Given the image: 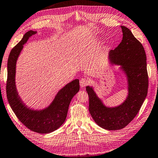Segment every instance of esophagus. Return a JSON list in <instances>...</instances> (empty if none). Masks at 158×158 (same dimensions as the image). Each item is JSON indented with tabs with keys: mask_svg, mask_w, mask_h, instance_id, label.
I'll return each mask as SVG.
<instances>
[{
	"mask_svg": "<svg viewBox=\"0 0 158 158\" xmlns=\"http://www.w3.org/2000/svg\"><path fill=\"white\" fill-rule=\"evenodd\" d=\"M89 80L87 78H82L80 80V85L81 87H85L89 85Z\"/></svg>",
	"mask_w": 158,
	"mask_h": 158,
	"instance_id": "obj_1",
	"label": "esophagus"
}]
</instances>
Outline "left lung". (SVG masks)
Here are the masks:
<instances>
[{"mask_svg":"<svg viewBox=\"0 0 158 158\" xmlns=\"http://www.w3.org/2000/svg\"><path fill=\"white\" fill-rule=\"evenodd\" d=\"M123 40L114 50L109 52V63L120 66L125 74L128 94L123 103L107 106L97 96L92 86H87L89 109L98 126L106 130H119L128 125L143 104L148 92L147 56L143 46L134 37L129 29L121 26Z\"/></svg>","mask_w":158,"mask_h":158,"instance_id":"1","label":"left lung"}]
</instances>
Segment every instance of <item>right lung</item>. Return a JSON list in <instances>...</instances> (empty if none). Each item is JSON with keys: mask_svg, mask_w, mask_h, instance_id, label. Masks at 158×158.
Wrapping results in <instances>:
<instances>
[{"mask_svg": "<svg viewBox=\"0 0 158 158\" xmlns=\"http://www.w3.org/2000/svg\"><path fill=\"white\" fill-rule=\"evenodd\" d=\"M37 31L30 30L11 49L7 61V81L6 86L9 104L21 123L33 131L49 133L58 129L66 120L69 106L80 90L79 80L75 79L58 91L51 104L43 109H34L23 102L16 85V67L18 58L25 44Z\"/></svg>", "mask_w": 158, "mask_h": 158, "instance_id": "right-lung-1", "label": "right lung"}]
</instances>
